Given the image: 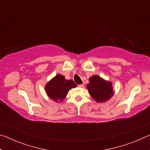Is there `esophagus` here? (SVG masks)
I'll return each mask as SVG.
<instances>
[{
  "label": "esophagus",
  "instance_id": "esophagus-1",
  "mask_svg": "<svg viewBox=\"0 0 150 150\" xmlns=\"http://www.w3.org/2000/svg\"><path fill=\"white\" fill-rule=\"evenodd\" d=\"M84 84H81V85H78V87H80V88H83V87H84Z\"/></svg>",
  "mask_w": 150,
  "mask_h": 150
}]
</instances>
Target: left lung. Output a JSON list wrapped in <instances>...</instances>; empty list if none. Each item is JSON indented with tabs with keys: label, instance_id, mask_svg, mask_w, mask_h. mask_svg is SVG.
<instances>
[{
	"label": "left lung",
	"instance_id": "8db88e82",
	"mask_svg": "<svg viewBox=\"0 0 150 150\" xmlns=\"http://www.w3.org/2000/svg\"><path fill=\"white\" fill-rule=\"evenodd\" d=\"M112 83L106 81L98 75L89 78V83L87 85L88 93L97 103L106 102L113 96Z\"/></svg>",
	"mask_w": 150,
	"mask_h": 150
}]
</instances>
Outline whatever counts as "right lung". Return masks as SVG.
I'll list each match as a JSON object with an SVG mask.
<instances>
[{
    "instance_id": "obj_1",
    "label": "right lung",
    "mask_w": 150,
    "mask_h": 150,
    "mask_svg": "<svg viewBox=\"0 0 150 150\" xmlns=\"http://www.w3.org/2000/svg\"><path fill=\"white\" fill-rule=\"evenodd\" d=\"M77 87L73 80L65 79L64 76L57 75L45 85V92L47 96L55 102H62L68 92L72 88Z\"/></svg>"
}]
</instances>
